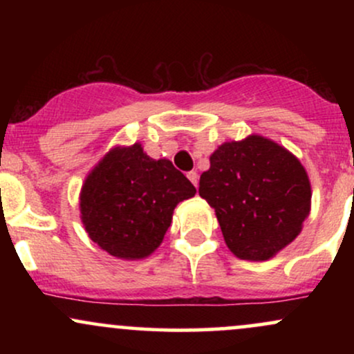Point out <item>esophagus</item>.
<instances>
[{"instance_id":"esophagus-1","label":"esophagus","mask_w":354,"mask_h":354,"mask_svg":"<svg viewBox=\"0 0 354 354\" xmlns=\"http://www.w3.org/2000/svg\"><path fill=\"white\" fill-rule=\"evenodd\" d=\"M186 176H188V180L193 183L194 186H198V173L196 171H188L186 173Z\"/></svg>"}]
</instances>
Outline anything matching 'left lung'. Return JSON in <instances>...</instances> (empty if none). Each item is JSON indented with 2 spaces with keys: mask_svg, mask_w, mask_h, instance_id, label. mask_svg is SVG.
I'll return each mask as SVG.
<instances>
[{
  "mask_svg": "<svg viewBox=\"0 0 354 354\" xmlns=\"http://www.w3.org/2000/svg\"><path fill=\"white\" fill-rule=\"evenodd\" d=\"M198 191L214 208L231 253L250 261L290 245L311 208L310 178L298 158L258 135L219 146Z\"/></svg>",
  "mask_w": 354,
  "mask_h": 354,
  "instance_id": "1",
  "label": "left lung"
}]
</instances>
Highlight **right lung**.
Returning a JSON list of instances; mask_svg holds the SVG:
<instances>
[{
  "label": "right lung",
  "mask_w": 354,
  "mask_h": 354,
  "mask_svg": "<svg viewBox=\"0 0 354 354\" xmlns=\"http://www.w3.org/2000/svg\"><path fill=\"white\" fill-rule=\"evenodd\" d=\"M194 193L169 160H153L140 143L116 146L84 180L81 221L101 250L141 259L161 245L178 203Z\"/></svg>",
  "instance_id": "1"
}]
</instances>
